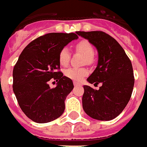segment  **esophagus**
Masks as SVG:
<instances>
[{"instance_id": "1", "label": "esophagus", "mask_w": 147, "mask_h": 147, "mask_svg": "<svg viewBox=\"0 0 147 147\" xmlns=\"http://www.w3.org/2000/svg\"><path fill=\"white\" fill-rule=\"evenodd\" d=\"M74 86H78V85H81L80 83H78V82H77V81H74Z\"/></svg>"}]
</instances>
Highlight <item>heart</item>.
Wrapping results in <instances>:
<instances>
[{"label":"heart","mask_w":147,"mask_h":147,"mask_svg":"<svg viewBox=\"0 0 147 147\" xmlns=\"http://www.w3.org/2000/svg\"><path fill=\"white\" fill-rule=\"evenodd\" d=\"M75 49L78 51L84 54L86 58V61L88 63H92L93 61L92 55L94 53L92 44L87 40H81L78 41L75 45ZM69 50L67 48H63L59 53V62L61 66H66L69 62ZM65 75L69 79L73 81H81L84 77L88 74V69L85 68H69L66 69Z\"/></svg>","instance_id":"b5f03b06"}]
</instances>
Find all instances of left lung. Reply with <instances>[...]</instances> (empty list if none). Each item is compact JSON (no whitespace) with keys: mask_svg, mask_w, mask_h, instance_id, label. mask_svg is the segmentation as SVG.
<instances>
[{"mask_svg":"<svg viewBox=\"0 0 147 147\" xmlns=\"http://www.w3.org/2000/svg\"><path fill=\"white\" fill-rule=\"evenodd\" d=\"M77 34L98 51L97 66L87 81L90 84H102L98 90L84 85L83 109L93 119L113 120L130 100L135 83L131 63L123 48L109 34L102 31H78Z\"/></svg>","mask_w":147,"mask_h":147,"instance_id":"1","label":"left lung"}]
</instances>
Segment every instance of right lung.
Wrapping results in <instances>:
<instances>
[{
    "mask_svg": "<svg viewBox=\"0 0 147 147\" xmlns=\"http://www.w3.org/2000/svg\"><path fill=\"white\" fill-rule=\"evenodd\" d=\"M78 38L74 33H50L37 37L23 49L13 69V92L22 112L33 121L48 123L62 115L65 100L74 88L71 79L57 71L59 53ZM51 78L58 81L51 89Z\"/></svg>",
    "mask_w": 147,
    "mask_h": 147,
    "instance_id": "right-lung-1",
    "label": "right lung"
}]
</instances>
